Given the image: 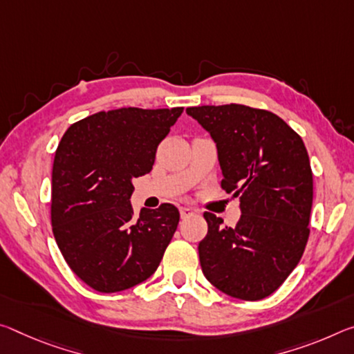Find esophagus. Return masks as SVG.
<instances>
[{
  "instance_id": "obj_1",
  "label": "esophagus",
  "mask_w": 354,
  "mask_h": 354,
  "mask_svg": "<svg viewBox=\"0 0 354 354\" xmlns=\"http://www.w3.org/2000/svg\"><path fill=\"white\" fill-rule=\"evenodd\" d=\"M179 212H181V217H183V218H186V217H189V216H192L195 211L192 209V207H186V206H183L181 209H179Z\"/></svg>"
}]
</instances>
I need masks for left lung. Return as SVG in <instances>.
<instances>
[{
    "label": "left lung",
    "mask_w": 354,
    "mask_h": 354,
    "mask_svg": "<svg viewBox=\"0 0 354 354\" xmlns=\"http://www.w3.org/2000/svg\"><path fill=\"white\" fill-rule=\"evenodd\" d=\"M186 111L214 140L222 189L241 207L233 228L203 214L207 234L198 255L205 277L233 298H266L298 265L310 233L313 178L304 142L282 118L248 105Z\"/></svg>",
    "instance_id": "8db88e82"
}]
</instances>
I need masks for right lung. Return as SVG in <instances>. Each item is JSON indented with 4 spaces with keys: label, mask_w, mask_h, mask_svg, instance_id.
<instances>
[{
    "label": "right lung",
    "mask_w": 354,
    "mask_h": 354,
    "mask_svg": "<svg viewBox=\"0 0 354 354\" xmlns=\"http://www.w3.org/2000/svg\"><path fill=\"white\" fill-rule=\"evenodd\" d=\"M183 113L136 106L75 122L56 148L52 228L77 277L100 293L136 287L154 274L179 222L170 203L133 217L132 179L147 175L156 151Z\"/></svg>",
    "instance_id": "obj_1"
}]
</instances>
